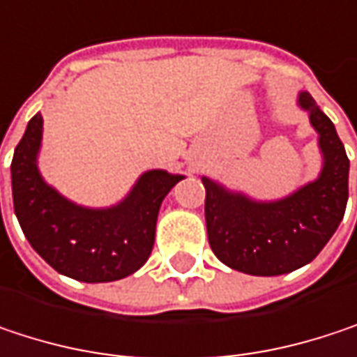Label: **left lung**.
I'll return each instance as SVG.
<instances>
[{
    "label": "left lung",
    "instance_id": "left-lung-1",
    "mask_svg": "<svg viewBox=\"0 0 357 357\" xmlns=\"http://www.w3.org/2000/svg\"><path fill=\"white\" fill-rule=\"evenodd\" d=\"M300 105L310 111L321 136L324 167L317 181L283 200L254 202L202 178L208 244L223 264L240 273L273 277L312 262L345 215L349 196L345 146L308 93L300 95Z\"/></svg>",
    "mask_w": 357,
    "mask_h": 357
}]
</instances>
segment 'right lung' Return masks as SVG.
<instances>
[{
    "label": "right lung",
    "instance_id": "right-lung-1",
    "mask_svg": "<svg viewBox=\"0 0 357 357\" xmlns=\"http://www.w3.org/2000/svg\"><path fill=\"white\" fill-rule=\"evenodd\" d=\"M43 117L29 121L12 159V196L20 227L57 273L84 283H107L136 273L151 256L157 215L181 176L146 172L123 202L84 208L47 185L36 169Z\"/></svg>",
    "mask_w": 357,
    "mask_h": 357
}]
</instances>
